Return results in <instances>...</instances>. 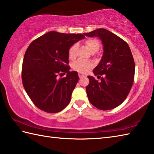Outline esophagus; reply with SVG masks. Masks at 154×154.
<instances>
[{"mask_svg":"<svg viewBox=\"0 0 154 154\" xmlns=\"http://www.w3.org/2000/svg\"><path fill=\"white\" fill-rule=\"evenodd\" d=\"M78 76H79V78H83V77L85 76H84V75H83V74L79 73V74H78Z\"/></svg>","mask_w":154,"mask_h":154,"instance_id":"1","label":"esophagus"}]
</instances>
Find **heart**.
Segmentation results:
<instances>
[{
	"label": "heart",
	"mask_w": 154,
	"mask_h": 154,
	"mask_svg": "<svg viewBox=\"0 0 154 154\" xmlns=\"http://www.w3.org/2000/svg\"><path fill=\"white\" fill-rule=\"evenodd\" d=\"M85 45L92 53L98 52L100 49V43L98 40L94 38L87 39L85 41ZM77 50V45L74 44L68 50V57L70 60H74L76 58V52ZM93 64L90 62H84L78 60L72 64V68L75 71L80 74H86L92 68Z\"/></svg>",
	"instance_id": "obj_1"
}]
</instances>
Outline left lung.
<instances>
[{
    "label": "left lung",
    "mask_w": 154,
    "mask_h": 154,
    "mask_svg": "<svg viewBox=\"0 0 154 154\" xmlns=\"http://www.w3.org/2000/svg\"><path fill=\"white\" fill-rule=\"evenodd\" d=\"M88 37H98L103 45V55L93 73L100 81L88 76L86 88L90 103L102 110H109L120 106L133 85L135 63L128 44L121 38L104 29L84 33Z\"/></svg>",
    "instance_id": "obj_1"
}]
</instances>
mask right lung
Listing matches in <instances>:
<instances>
[{"label":"right lung","instance_id":"add662e5","mask_svg":"<svg viewBox=\"0 0 154 154\" xmlns=\"http://www.w3.org/2000/svg\"><path fill=\"white\" fill-rule=\"evenodd\" d=\"M80 34L47 32L30 43L24 56L22 80L25 90L36 107L57 113L70 102L79 80L78 72L70 71L68 50L84 39ZM67 73L64 78L57 76Z\"/></svg>","mask_w":154,"mask_h":154}]
</instances>
